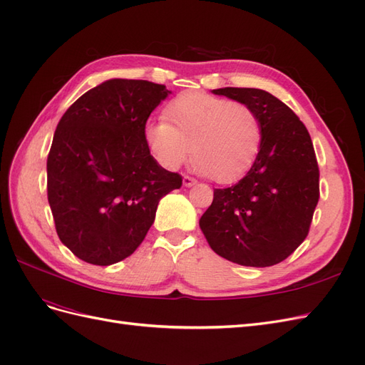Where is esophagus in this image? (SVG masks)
<instances>
[{
    "instance_id": "esophagus-1",
    "label": "esophagus",
    "mask_w": 365,
    "mask_h": 365,
    "mask_svg": "<svg viewBox=\"0 0 365 365\" xmlns=\"http://www.w3.org/2000/svg\"><path fill=\"white\" fill-rule=\"evenodd\" d=\"M182 184L185 185V187H192V185H195L196 184V180H193L192 178V176H184V178H182Z\"/></svg>"
}]
</instances>
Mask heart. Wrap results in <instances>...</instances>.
<instances>
[{"mask_svg":"<svg viewBox=\"0 0 365 365\" xmlns=\"http://www.w3.org/2000/svg\"><path fill=\"white\" fill-rule=\"evenodd\" d=\"M165 120L146 128L152 155L175 170L190 157L195 169L216 182H233L256 161L262 146V123L248 105L200 91L182 93L165 106Z\"/></svg>","mask_w":365,"mask_h":365,"instance_id":"1","label":"heart"}]
</instances>
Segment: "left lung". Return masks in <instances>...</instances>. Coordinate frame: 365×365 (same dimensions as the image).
Returning a JSON list of instances; mask_svg holds the SVG:
<instances>
[{
  "label": "left lung",
  "mask_w": 365,
  "mask_h": 365,
  "mask_svg": "<svg viewBox=\"0 0 365 365\" xmlns=\"http://www.w3.org/2000/svg\"><path fill=\"white\" fill-rule=\"evenodd\" d=\"M213 93L254 109L263 138L244 178L215 189L200 227L220 257L244 267H272L306 239L319 200L311 135L292 109L267 91L228 86Z\"/></svg>",
  "instance_id": "1"
}]
</instances>
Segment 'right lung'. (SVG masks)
Returning <instances> with one entry per match:
<instances>
[{
	"label": "right lung",
	"mask_w": 365,
	"mask_h": 365,
	"mask_svg": "<svg viewBox=\"0 0 365 365\" xmlns=\"http://www.w3.org/2000/svg\"><path fill=\"white\" fill-rule=\"evenodd\" d=\"M170 91L148 81L111 79L65 111L47 158V196L62 244L108 267L129 257L155 220L161 197L182 176L150 155L146 121Z\"/></svg>",
	"instance_id": "obj_1"
}]
</instances>
